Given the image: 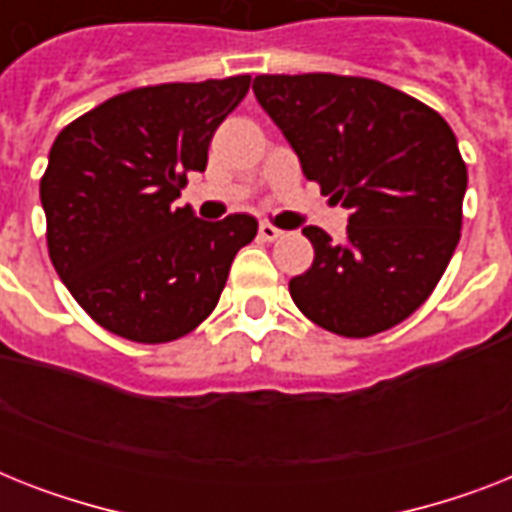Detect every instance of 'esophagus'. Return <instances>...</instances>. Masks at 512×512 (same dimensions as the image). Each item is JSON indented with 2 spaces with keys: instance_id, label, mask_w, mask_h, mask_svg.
<instances>
[{
  "instance_id": "obj_1",
  "label": "esophagus",
  "mask_w": 512,
  "mask_h": 512,
  "mask_svg": "<svg viewBox=\"0 0 512 512\" xmlns=\"http://www.w3.org/2000/svg\"><path fill=\"white\" fill-rule=\"evenodd\" d=\"M257 236H260L263 241H276L284 236V231H279V228L271 223H260V228H257Z\"/></svg>"
}]
</instances>
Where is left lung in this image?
<instances>
[{"label": "left lung", "mask_w": 512, "mask_h": 512, "mask_svg": "<svg viewBox=\"0 0 512 512\" xmlns=\"http://www.w3.org/2000/svg\"><path fill=\"white\" fill-rule=\"evenodd\" d=\"M252 90L305 177L350 209L342 241L303 228L313 265L289 281L297 308L342 337H372L409 319L460 241L468 167L452 127L364 76L263 74Z\"/></svg>", "instance_id": "8db88e82"}]
</instances>
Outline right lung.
I'll use <instances>...</instances> for the list:
<instances>
[{
    "instance_id": "1",
    "label": "right lung",
    "mask_w": 512,
    "mask_h": 512,
    "mask_svg": "<svg viewBox=\"0 0 512 512\" xmlns=\"http://www.w3.org/2000/svg\"><path fill=\"white\" fill-rule=\"evenodd\" d=\"M252 76L138 87L60 130L39 183L50 260L100 327L172 342L215 311L252 215L204 223L175 207L188 172L207 170L212 135Z\"/></svg>"
}]
</instances>
